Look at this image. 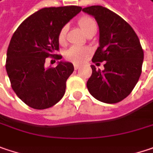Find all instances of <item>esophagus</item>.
I'll use <instances>...</instances> for the list:
<instances>
[{
    "mask_svg": "<svg viewBox=\"0 0 153 153\" xmlns=\"http://www.w3.org/2000/svg\"><path fill=\"white\" fill-rule=\"evenodd\" d=\"M79 68H80V66H79L78 64H74V69H75L76 71H77Z\"/></svg>",
    "mask_w": 153,
    "mask_h": 153,
    "instance_id": "1",
    "label": "esophagus"
}]
</instances>
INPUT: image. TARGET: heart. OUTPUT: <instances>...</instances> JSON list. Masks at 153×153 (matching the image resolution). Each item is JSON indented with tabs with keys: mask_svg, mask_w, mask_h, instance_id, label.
<instances>
[{
	"mask_svg": "<svg viewBox=\"0 0 153 153\" xmlns=\"http://www.w3.org/2000/svg\"><path fill=\"white\" fill-rule=\"evenodd\" d=\"M78 25L82 28V30L86 34L89 35L92 32L97 31V22L91 16H82L78 20ZM69 27L68 25H64L61 27L59 30L57 41L60 45H64L66 43V35L68 32ZM91 49L87 47H77L73 46L65 52V58L70 62L75 63H80L90 55Z\"/></svg>",
	"mask_w": 153,
	"mask_h": 153,
	"instance_id": "b5f03b06",
	"label": "heart"
}]
</instances>
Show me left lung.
Instances as JSON below:
<instances>
[{
  "instance_id": "left-lung-1",
  "label": "left lung",
  "mask_w": 153,
  "mask_h": 153,
  "mask_svg": "<svg viewBox=\"0 0 153 153\" xmlns=\"http://www.w3.org/2000/svg\"><path fill=\"white\" fill-rule=\"evenodd\" d=\"M82 11L94 16L99 27V47L92 62H104L103 71L91 65L88 91L98 101L118 103L131 94L139 79L144 50L133 28L111 10L91 6Z\"/></svg>"
}]
</instances>
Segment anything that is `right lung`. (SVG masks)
Listing matches in <instances>:
<instances>
[{"mask_svg":"<svg viewBox=\"0 0 153 153\" xmlns=\"http://www.w3.org/2000/svg\"><path fill=\"white\" fill-rule=\"evenodd\" d=\"M81 10L78 6L44 7L15 31L7 51L6 71L13 91L29 107L48 109L63 97L73 64L60 62L56 67L46 69L44 63L48 57L62 59L56 54L59 30Z\"/></svg>","mask_w":153,"mask_h":153,"instance_id":"obj_1","label":"right lung"}]
</instances>
